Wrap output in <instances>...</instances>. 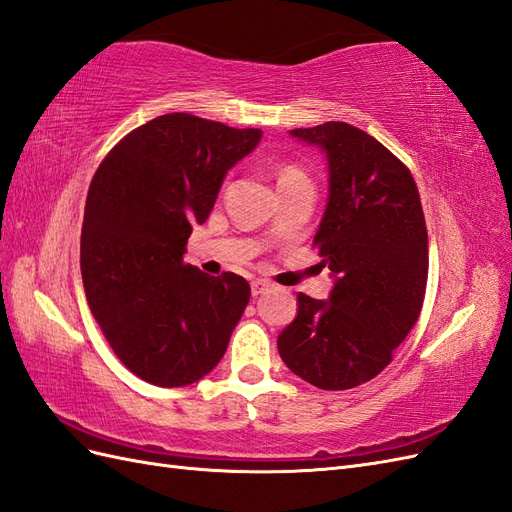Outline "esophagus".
Instances as JSON below:
<instances>
[{
  "mask_svg": "<svg viewBox=\"0 0 512 512\" xmlns=\"http://www.w3.org/2000/svg\"><path fill=\"white\" fill-rule=\"evenodd\" d=\"M268 289H270V283H268V281H264V279H255V281L251 283V291H253V296H261V294H266Z\"/></svg>",
  "mask_w": 512,
  "mask_h": 512,
  "instance_id": "1",
  "label": "esophagus"
}]
</instances>
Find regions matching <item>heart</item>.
<instances>
[{
  "label": "heart",
  "instance_id": "1",
  "mask_svg": "<svg viewBox=\"0 0 512 512\" xmlns=\"http://www.w3.org/2000/svg\"><path fill=\"white\" fill-rule=\"evenodd\" d=\"M302 171L298 169V167H294V165H285V167H281V171H279V184L281 182H287V180H294V178H302Z\"/></svg>",
  "mask_w": 512,
  "mask_h": 512
}]
</instances>
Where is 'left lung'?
Returning <instances> with one entry per match:
<instances>
[{
	"label": "left lung",
	"instance_id": "left-lung-1",
	"mask_svg": "<svg viewBox=\"0 0 512 512\" xmlns=\"http://www.w3.org/2000/svg\"><path fill=\"white\" fill-rule=\"evenodd\" d=\"M328 158V203L313 244L334 276L328 300L298 294L279 354L304 382L347 390L382 373L416 324L429 242L416 182L401 160L345 122L289 130Z\"/></svg>",
	"mask_w": 512,
	"mask_h": 512
}]
</instances>
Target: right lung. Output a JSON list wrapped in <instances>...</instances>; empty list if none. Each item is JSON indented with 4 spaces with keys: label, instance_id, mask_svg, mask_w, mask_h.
I'll return each mask as SVG.
<instances>
[{
    "label": "right lung",
    "instance_id": "1",
    "mask_svg": "<svg viewBox=\"0 0 512 512\" xmlns=\"http://www.w3.org/2000/svg\"><path fill=\"white\" fill-rule=\"evenodd\" d=\"M259 139V128L167 113L128 133L94 173L81 227L85 298L115 356L145 382L188 386L225 354L251 287L184 264V253L227 171Z\"/></svg>",
    "mask_w": 512,
    "mask_h": 512
}]
</instances>
